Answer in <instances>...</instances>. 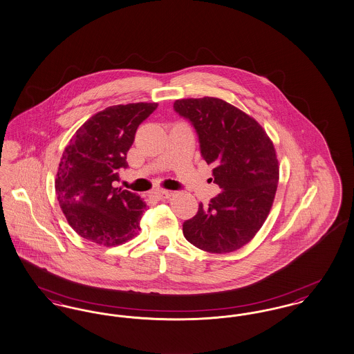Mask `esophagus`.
<instances>
[{"mask_svg": "<svg viewBox=\"0 0 354 354\" xmlns=\"http://www.w3.org/2000/svg\"><path fill=\"white\" fill-rule=\"evenodd\" d=\"M173 193L170 190H156L151 193V196L157 200H164V198H169Z\"/></svg>", "mask_w": 354, "mask_h": 354, "instance_id": "1", "label": "esophagus"}]
</instances>
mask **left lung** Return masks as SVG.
<instances>
[{
  "mask_svg": "<svg viewBox=\"0 0 354 354\" xmlns=\"http://www.w3.org/2000/svg\"><path fill=\"white\" fill-rule=\"evenodd\" d=\"M173 108L196 129L221 189L184 223V236L209 253L234 252L256 236L273 204L279 184L273 142L254 118L220 98L177 100Z\"/></svg>",
  "mask_w": 354,
  "mask_h": 354,
  "instance_id": "8db88e82",
  "label": "left lung"
}]
</instances>
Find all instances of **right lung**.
<instances>
[{"mask_svg": "<svg viewBox=\"0 0 354 354\" xmlns=\"http://www.w3.org/2000/svg\"><path fill=\"white\" fill-rule=\"evenodd\" d=\"M158 104L109 106L91 117L62 153L56 177L59 206L75 232L89 241L115 246L133 239L147 207L140 196L113 183L128 168L137 128Z\"/></svg>", "mask_w": 354, "mask_h": 354, "instance_id": "add662e5", "label": "right lung"}]
</instances>
